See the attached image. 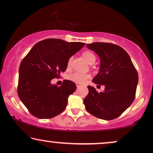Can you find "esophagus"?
I'll use <instances>...</instances> for the list:
<instances>
[{
  "instance_id": "obj_1",
  "label": "esophagus",
  "mask_w": 153,
  "mask_h": 153,
  "mask_svg": "<svg viewBox=\"0 0 153 153\" xmlns=\"http://www.w3.org/2000/svg\"><path fill=\"white\" fill-rule=\"evenodd\" d=\"M81 83H76V87H77V88L80 87V86H81Z\"/></svg>"
}]
</instances>
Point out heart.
Listing matches in <instances>:
<instances>
[{"mask_svg":"<svg viewBox=\"0 0 153 153\" xmlns=\"http://www.w3.org/2000/svg\"><path fill=\"white\" fill-rule=\"evenodd\" d=\"M82 57L83 58L85 61H86L89 64H93L95 62L96 60V56L95 54H94L93 52L91 51H89V50H86V51H84L82 53ZM72 57H70L68 60V62H67V68L68 69H70L71 67H72ZM90 77L88 74H80V73H73L71 75L69 76V79L71 81H74L75 83H84L85 80L88 79Z\"/></svg>","mask_w":153,"mask_h":153,"instance_id":"obj_1","label":"heart"}]
</instances>
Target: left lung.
I'll list each match as a JSON object with an SVG mask.
<instances>
[{
    "label": "left lung",
    "instance_id": "8db88e82",
    "mask_svg": "<svg viewBox=\"0 0 153 153\" xmlns=\"http://www.w3.org/2000/svg\"><path fill=\"white\" fill-rule=\"evenodd\" d=\"M100 58L99 73L93 79L104 85V92L88 85V94L83 100L87 111L102 120L120 116L135 99L139 76L128 53L112 43L95 42L87 45Z\"/></svg>",
    "mask_w": 153,
    "mask_h": 153
}]
</instances>
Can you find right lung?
<instances>
[{
	"instance_id": "right-lung-1",
	"label": "right lung",
	"mask_w": 153,
	"mask_h": 153,
	"mask_svg": "<svg viewBox=\"0 0 153 153\" xmlns=\"http://www.w3.org/2000/svg\"><path fill=\"white\" fill-rule=\"evenodd\" d=\"M85 43L68 42L50 38L33 46L22 60L19 70L17 93L33 116L49 119L65 109L69 95L76 91V84L64 80L60 87L51 81L67 69L69 58Z\"/></svg>"
}]
</instances>
